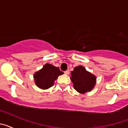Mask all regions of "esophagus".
<instances>
[{
	"label": "esophagus",
	"instance_id": "34e87169",
	"mask_svg": "<svg viewBox=\"0 0 128 128\" xmlns=\"http://www.w3.org/2000/svg\"><path fill=\"white\" fill-rule=\"evenodd\" d=\"M64 73H65V74H66V75H68V74H69V73H70L69 70H66V71H65V72H64Z\"/></svg>",
	"mask_w": 128,
	"mask_h": 128
}]
</instances>
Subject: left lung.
Listing matches in <instances>:
<instances>
[{"instance_id": "obj_1", "label": "left lung", "mask_w": 128, "mask_h": 128, "mask_svg": "<svg viewBox=\"0 0 128 128\" xmlns=\"http://www.w3.org/2000/svg\"><path fill=\"white\" fill-rule=\"evenodd\" d=\"M71 80L74 84V89L81 94L91 91L96 84V78L86 70L85 68L78 66L71 72Z\"/></svg>"}]
</instances>
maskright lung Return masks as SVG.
I'll return each instance as SVG.
<instances>
[{
  "instance_id": "1",
  "label": "right lung",
  "mask_w": 128,
  "mask_h": 128,
  "mask_svg": "<svg viewBox=\"0 0 128 128\" xmlns=\"http://www.w3.org/2000/svg\"><path fill=\"white\" fill-rule=\"evenodd\" d=\"M63 74V72L58 67L47 63L42 69L36 72L34 75L35 83L40 88L47 89L53 85L54 81L59 76Z\"/></svg>"
}]
</instances>
